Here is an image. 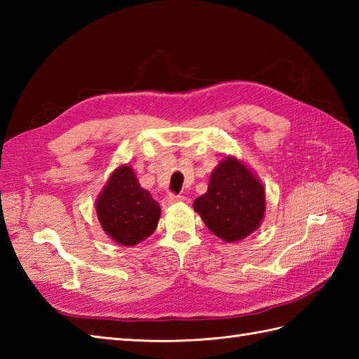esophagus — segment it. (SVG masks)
<instances>
[{
  "label": "esophagus",
  "instance_id": "obj_1",
  "mask_svg": "<svg viewBox=\"0 0 359 359\" xmlns=\"http://www.w3.org/2000/svg\"><path fill=\"white\" fill-rule=\"evenodd\" d=\"M182 201H185L184 196L168 194V196H165V199L162 201V207H163V208H168V207H171V205L177 203V202H182Z\"/></svg>",
  "mask_w": 359,
  "mask_h": 359
}]
</instances>
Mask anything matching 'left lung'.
Wrapping results in <instances>:
<instances>
[{"label":"left lung","instance_id":"obj_1","mask_svg":"<svg viewBox=\"0 0 359 359\" xmlns=\"http://www.w3.org/2000/svg\"><path fill=\"white\" fill-rule=\"evenodd\" d=\"M193 207L211 233L225 242H238L261 225L265 189L241 160L228 156L211 172L208 191Z\"/></svg>","mask_w":359,"mask_h":359}]
</instances>
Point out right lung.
Returning a JSON list of instances; mask_svg holds the SVG:
<instances>
[{
	"label": "right lung",
	"mask_w": 359,
	"mask_h": 359,
	"mask_svg": "<svg viewBox=\"0 0 359 359\" xmlns=\"http://www.w3.org/2000/svg\"><path fill=\"white\" fill-rule=\"evenodd\" d=\"M95 210L103 231L123 247L137 245L154 233L162 211L128 165L111 174L97 197Z\"/></svg>",
	"instance_id": "1"
}]
</instances>
